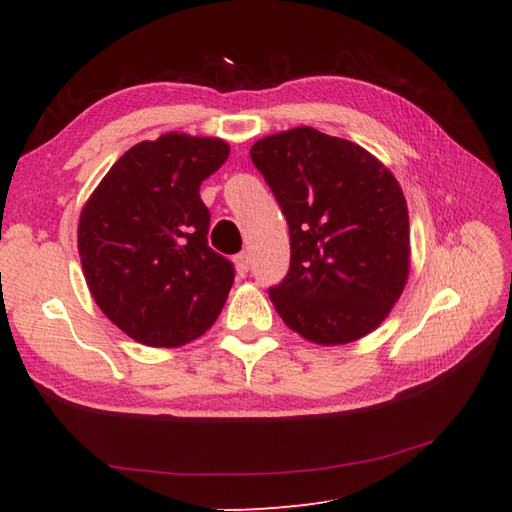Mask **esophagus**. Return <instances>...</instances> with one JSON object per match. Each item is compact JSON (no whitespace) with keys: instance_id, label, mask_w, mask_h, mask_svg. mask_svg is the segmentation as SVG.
<instances>
[{"instance_id":"1","label":"esophagus","mask_w":512,"mask_h":512,"mask_svg":"<svg viewBox=\"0 0 512 512\" xmlns=\"http://www.w3.org/2000/svg\"><path fill=\"white\" fill-rule=\"evenodd\" d=\"M235 266H237V273H239V275H246L248 268H250V257H248V253L235 255Z\"/></svg>"}]
</instances>
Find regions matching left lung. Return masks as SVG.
I'll use <instances>...</instances> for the list:
<instances>
[{"instance_id":"obj_1","label":"left lung","mask_w":512,"mask_h":512,"mask_svg":"<svg viewBox=\"0 0 512 512\" xmlns=\"http://www.w3.org/2000/svg\"><path fill=\"white\" fill-rule=\"evenodd\" d=\"M290 228V268L268 290L303 339L343 345L376 330L409 275V213L391 171L361 145L295 127L250 147Z\"/></svg>"}]
</instances>
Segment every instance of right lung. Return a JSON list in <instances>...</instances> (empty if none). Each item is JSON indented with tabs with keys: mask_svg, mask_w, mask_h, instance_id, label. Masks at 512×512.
<instances>
[{
	"mask_svg": "<svg viewBox=\"0 0 512 512\" xmlns=\"http://www.w3.org/2000/svg\"><path fill=\"white\" fill-rule=\"evenodd\" d=\"M220 138L162 134L116 160L85 202L79 255L103 314L134 341L178 347L220 317L235 268L209 246L200 184L228 158Z\"/></svg>",
	"mask_w": 512,
	"mask_h": 512,
	"instance_id": "1",
	"label": "right lung"
}]
</instances>
